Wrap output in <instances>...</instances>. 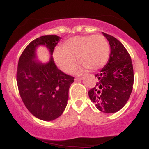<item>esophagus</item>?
<instances>
[{
	"label": "esophagus",
	"instance_id": "esophagus-1",
	"mask_svg": "<svg viewBox=\"0 0 149 149\" xmlns=\"http://www.w3.org/2000/svg\"><path fill=\"white\" fill-rule=\"evenodd\" d=\"M83 79V77H80V78H75V80H76V81H80V80H82Z\"/></svg>",
	"mask_w": 149,
	"mask_h": 149
}]
</instances>
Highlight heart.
Returning <instances> with one entry per match:
<instances>
[{
	"instance_id": "obj_1",
	"label": "heart",
	"mask_w": 149,
	"mask_h": 149,
	"mask_svg": "<svg viewBox=\"0 0 149 149\" xmlns=\"http://www.w3.org/2000/svg\"><path fill=\"white\" fill-rule=\"evenodd\" d=\"M109 52V44L102 35L78 36L65 40L61 48L54 49L53 59L61 71L69 73L76 66L78 57L83 64L76 69V73H80L85 68L97 70L103 67Z\"/></svg>"
}]
</instances>
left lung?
I'll return each instance as SVG.
<instances>
[{"label":"left lung","instance_id":"8db88e82","mask_svg":"<svg viewBox=\"0 0 149 149\" xmlns=\"http://www.w3.org/2000/svg\"><path fill=\"white\" fill-rule=\"evenodd\" d=\"M102 33L110 45V56L107 64L95 74L97 83L88 95L100 111L111 113L120 110L129 100L134 73L131 57L123 45L112 36Z\"/></svg>","mask_w":149,"mask_h":149}]
</instances>
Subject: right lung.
<instances>
[{
	"label": "right lung",
	"mask_w": 149,
	"mask_h": 149,
	"mask_svg": "<svg viewBox=\"0 0 149 149\" xmlns=\"http://www.w3.org/2000/svg\"><path fill=\"white\" fill-rule=\"evenodd\" d=\"M60 39L56 35L38 38L26 46L18 62L17 83L22 100L32 115L44 121L54 120L63 113L74 81L58 69L52 57ZM41 45L51 55L46 63L37 59L36 49Z\"/></svg>",
	"instance_id": "right-lung-1"
}]
</instances>
